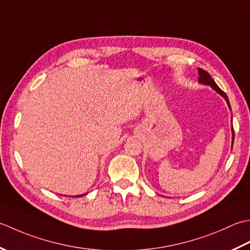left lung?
Instances as JSON below:
<instances>
[{
	"mask_svg": "<svg viewBox=\"0 0 250 250\" xmlns=\"http://www.w3.org/2000/svg\"><path fill=\"white\" fill-rule=\"evenodd\" d=\"M197 70H198V75H200V76H198V83L203 84V85L210 86V87H211L213 90H215L216 93H218L219 95L222 96L223 98L226 99L227 104H228V106H229V109L231 110L230 101H229V99H228V96L226 95L225 91H222L220 88L218 87V85L216 84L215 81H213V80L211 79V76L209 75V73L206 72L205 70H203V69H201V68H198ZM231 122H232V118H231ZM233 141H234V130H233V127H232V146H233Z\"/></svg>",
	"mask_w": 250,
	"mask_h": 250,
	"instance_id": "1",
	"label": "left lung"
}]
</instances>
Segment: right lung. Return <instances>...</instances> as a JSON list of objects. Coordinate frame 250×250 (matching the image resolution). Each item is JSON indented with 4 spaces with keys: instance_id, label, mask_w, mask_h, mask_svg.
I'll use <instances>...</instances> for the list:
<instances>
[{
    "instance_id": "1",
    "label": "right lung",
    "mask_w": 250,
    "mask_h": 250,
    "mask_svg": "<svg viewBox=\"0 0 250 250\" xmlns=\"http://www.w3.org/2000/svg\"><path fill=\"white\" fill-rule=\"evenodd\" d=\"M87 194V193H84V194H81V195H75L74 197H81V196H83V195H86Z\"/></svg>"
}]
</instances>
